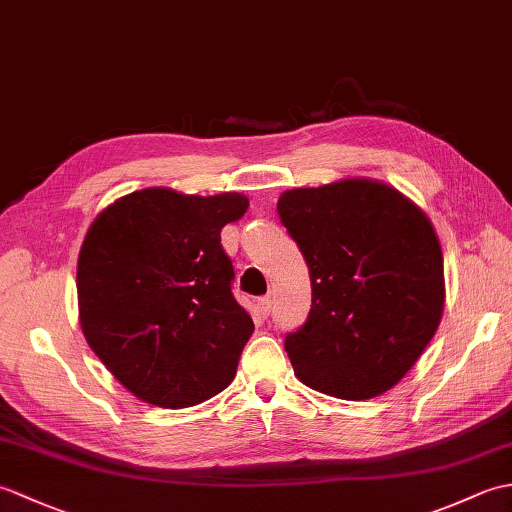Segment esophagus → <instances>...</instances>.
Returning a JSON list of instances; mask_svg holds the SVG:
<instances>
[{"instance_id":"obj_1","label":"esophagus","mask_w":512,"mask_h":512,"mask_svg":"<svg viewBox=\"0 0 512 512\" xmlns=\"http://www.w3.org/2000/svg\"><path fill=\"white\" fill-rule=\"evenodd\" d=\"M257 308H259V314H262V317H268L270 310H273V299H270V297L257 299Z\"/></svg>"}]
</instances>
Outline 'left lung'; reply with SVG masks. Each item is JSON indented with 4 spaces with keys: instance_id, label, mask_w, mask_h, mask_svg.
<instances>
[{
    "instance_id": "obj_1",
    "label": "left lung",
    "mask_w": 512,
    "mask_h": 512,
    "mask_svg": "<svg viewBox=\"0 0 512 512\" xmlns=\"http://www.w3.org/2000/svg\"><path fill=\"white\" fill-rule=\"evenodd\" d=\"M277 211L312 281L308 321L286 336L295 376L343 400L385 394L442 319L436 228L407 195L369 178L284 191Z\"/></svg>"
}]
</instances>
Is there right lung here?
Masks as SVG:
<instances>
[{
    "instance_id": "add662e5",
    "label": "right lung",
    "mask_w": 512,
    "mask_h": 512,
    "mask_svg": "<svg viewBox=\"0 0 512 512\" xmlns=\"http://www.w3.org/2000/svg\"><path fill=\"white\" fill-rule=\"evenodd\" d=\"M246 209L242 193L149 187L90 224L76 266L81 330L138 400L193 407L235 378L255 325L231 292L220 233Z\"/></svg>"
}]
</instances>
